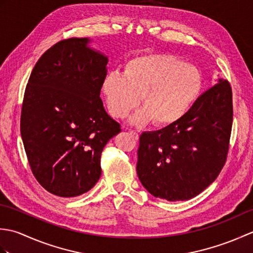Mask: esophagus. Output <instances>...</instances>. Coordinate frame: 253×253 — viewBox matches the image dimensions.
<instances>
[{
	"label": "esophagus",
	"instance_id": "34e87169",
	"mask_svg": "<svg viewBox=\"0 0 253 253\" xmlns=\"http://www.w3.org/2000/svg\"><path fill=\"white\" fill-rule=\"evenodd\" d=\"M129 133H130V136H131L133 139H136V140H138V139H139V133H138L137 131L130 129V130H129Z\"/></svg>",
	"mask_w": 253,
	"mask_h": 253
}]
</instances>
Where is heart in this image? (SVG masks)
<instances>
[{
  "instance_id": "b5f03b06",
  "label": "heart",
  "mask_w": 253,
  "mask_h": 253,
  "mask_svg": "<svg viewBox=\"0 0 253 253\" xmlns=\"http://www.w3.org/2000/svg\"><path fill=\"white\" fill-rule=\"evenodd\" d=\"M202 84V75L192 64L173 55L148 53L127 61L123 73H107L101 90L114 117H126L140 96L143 107L131 117V123L142 126L153 122L155 126L168 127L189 113Z\"/></svg>"
}]
</instances>
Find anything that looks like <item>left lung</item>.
Instances as JSON below:
<instances>
[{
	"instance_id": "left-lung-1",
	"label": "left lung",
	"mask_w": 253,
	"mask_h": 253,
	"mask_svg": "<svg viewBox=\"0 0 253 253\" xmlns=\"http://www.w3.org/2000/svg\"><path fill=\"white\" fill-rule=\"evenodd\" d=\"M232 125V88L219 78L180 121L139 138L137 174L142 186L168 201L198 196L226 162Z\"/></svg>"
}]
</instances>
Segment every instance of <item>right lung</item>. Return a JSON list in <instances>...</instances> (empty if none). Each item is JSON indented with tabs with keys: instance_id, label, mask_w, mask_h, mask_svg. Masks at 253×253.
<instances>
[{
	"instance_id": "right-lung-1",
	"label": "right lung",
	"mask_w": 253,
	"mask_h": 253,
	"mask_svg": "<svg viewBox=\"0 0 253 253\" xmlns=\"http://www.w3.org/2000/svg\"><path fill=\"white\" fill-rule=\"evenodd\" d=\"M88 38L62 40L45 51L25 90L20 133L32 174L63 198L89 191L101 176V153L121 125L100 98L107 57Z\"/></svg>"
}]
</instances>
